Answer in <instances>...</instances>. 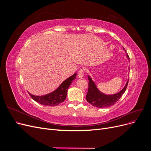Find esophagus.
Segmentation results:
<instances>
[{
    "mask_svg": "<svg viewBox=\"0 0 151 151\" xmlns=\"http://www.w3.org/2000/svg\"><path fill=\"white\" fill-rule=\"evenodd\" d=\"M77 75H78V77H79V78H81V77H83L84 75V68H81V69L78 71V74H77Z\"/></svg>",
    "mask_w": 151,
    "mask_h": 151,
    "instance_id": "34e87169",
    "label": "esophagus"
}]
</instances>
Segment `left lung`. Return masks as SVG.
<instances>
[{
  "instance_id": "left-lung-1",
  "label": "left lung",
  "mask_w": 151,
  "mask_h": 151,
  "mask_svg": "<svg viewBox=\"0 0 151 151\" xmlns=\"http://www.w3.org/2000/svg\"><path fill=\"white\" fill-rule=\"evenodd\" d=\"M126 56L129 60V56L127 52ZM88 76L89 79V87L88 93H87L86 95V100L89 103L91 104H92L93 106L100 108L109 107L112 106L113 104H115L122 96L123 93L125 92L128 86V83H129V81H128L127 82L125 86L121 91H120L119 93L112 95H106L100 92L98 89L96 88V86L94 82L91 79V77L89 76Z\"/></svg>"
}]
</instances>
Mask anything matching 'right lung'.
<instances>
[{"instance_id": "right-lung-1", "label": "right lung", "mask_w": 151, "mask_h": 151, "mask_svg": "<svg viewBox=\"0 0 151 151\" xmlns=\"http://www.w3.org/2000/svg\"><path fill=\"white\" fill-rule=\"evenodd\" d=\"M76 73L63 81L55 91L47 95L38 96L32 95L30 93H29V94L32 99L40 104L45 105V106H57L64 101L67 96L68 88H69L72 82L76 79Z\"/></svg>"}]
</instances>
